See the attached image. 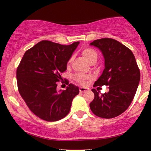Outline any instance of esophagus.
I'll list each match as a JSON object with an SVG mask.
<instances>
[{
    "mask_svg": "<svg viewBox=\"0 0 151 151\" xmlns=\"http://www.w3.org/2000/svg\"><path fill=\"white\" fill-rule=\"evenodd\" d=\"M87 89L86 88H84V87H80L79 88V91L80 92H84V91H86Z\"/></svg>",
    "mask_w": 151,
    "mask_h": 151,
    "instance_id": "esophagus-1",
    "label": "esophagus"
}]
</instances>
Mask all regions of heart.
I'll list each match as a JSON object with an SVG mask.
<instances>
[{"label":"heart","mask_w":151,"mask_h":151,"mask_svg":"<svg viewBox=\"0 0 151 151\" xmlns=\"http://www.w3.org/2000/svg\"><path fill=\"white\" fill-rule=\"evenodd\" d=\"M82 55L85 58L87 61L89 62L90 64L96 63V62L98 60V54L94 50L92 49V48H85L82 50ZM72 60H73V57H71V58L69 59L68 62H67V65H70L72 63ZM74 79L76 81H78L80 84H83L84 82V81L86 79H89V77L86 75H84L83 74H76L74 76Z\"/></svg>","instance_id":"b5f03b06"}]
</instances>
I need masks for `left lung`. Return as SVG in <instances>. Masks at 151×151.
Here are the masks:
<instances>
[{
	"mask_svg": "<svg viewBox=\"0 0 151 151\" xmlns=\"http://www.w3.org/2000/svg\"><path fill=\"white\" fill-rule=\"evenodd\" d=\"M101 51L105 68L93 87L109 86V92L100 94L92 89L94 99L91 111L99 117L112 119L124 113L132 102L139 84L140 70L131 50L116 40L101 38L90 43Z\"/></svg>",
	"mask_w": 151,
	"mask_h": 151,
	"instance_id": "1",
	"label": "left lung"
}]
</instances>
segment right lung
<instances>
[{"mask_svg": "<svg viewBox=\"0 0 151 151\" xmlns=\"http://www.w3.org/2000/svg\"><path fill=\"white\" fill-rule=\"evenodd\" d=\"M79 44L62 45L42 40L22 57L16 72L19 93L31 111L42 120L57 121L65 118L79 92L78 86L67 81V89L57 91V83L62 79L67 62Z\"/></svg>", "mask_w": 151, "mask_h": 151, "instance_id": "add662e5", "label": "right lung"}]
</instances>
